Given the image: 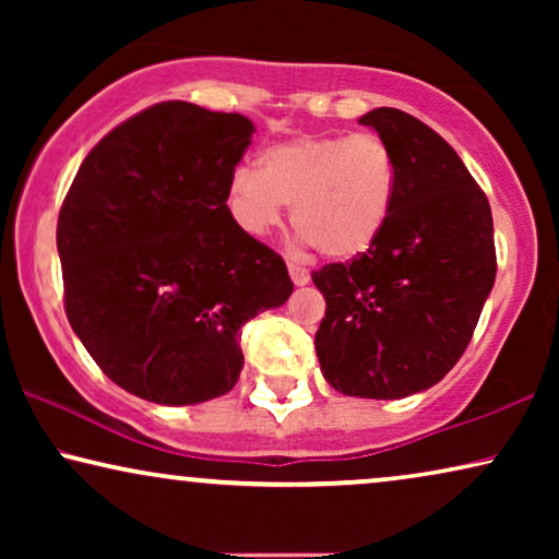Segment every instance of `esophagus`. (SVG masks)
Instances as JSON below:
<instances>
[{
  "mask_svg": "<svg viewBox=\"0 0 559 559\" xmlns=\"http://www.w3.org/2000/svg\"><path fill=\"white\" fill-rule=\"evenodd\" d=\"M287 270H289V280L295 282V287H305V285H308V282H310V272L302 270V266L289 264Z\"/></svg>",
  "mask_w": 559,
  "mask_h": 559,
  "instance_id": "34e87169",
  "label": "esophagus"
}]
</instances>
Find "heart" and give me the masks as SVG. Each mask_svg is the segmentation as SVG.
Returning <instances> with one entry per match:
<instances>
[{
	"label": "heart",
	"instance_id": "obj_1",
	"mask_svg": "<svg viewBox=\"0 0 559 559\" xmlns=\"http://www.w3.org/2000/svg\"><path fill=\"white\" fill-rule=\"evenodd\" d=\"M400 170L377 134H302L259 155L257 170L236 167L226 186L228 216L247 236H266L285 221L328 259L361 257L392 218Z\"/></svg>",
	"mask_w": 559,
	"mask_h": 559
}]
</instances>
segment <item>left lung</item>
Segmentation results:
<instances>
[{"label":"left lung","mask_w":559,"mask_h":559,"mask_svg":"<svg viewBox=\"0 0 559 559\" xmlns=\"http://www.w3.org/2000/svg\"><path fill=\"white\" fill-rule=\"evenodd\" d=\"M358 124L392 147L400 190L369 251L312 274L328 305L316 350L335 392L402 400L438 384L471 343L496 280L493 218L463 159L423 121L381 106Z\"/></svg>","instance_id":"1"}]
</instances>
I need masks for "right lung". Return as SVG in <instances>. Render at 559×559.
I'll return each instance as SVG.
<instances>
[{"instance_id":"obj_1","label":"right lung","mask_w":559,"mask_h":559,"mask_svg":"<svg viewBox=\"0 0 559 559\" xmlns=\"http://www.w3.org/2000/svg\"><path fill=\"white\" fill-rule=\"evenodd\" d=\"M241 114L165 102L104 136L58 216L66 312L114 384L182 407L231 392L239 328L293 295L280 254L226 209Z\"/></svg>"}]
</instances>
